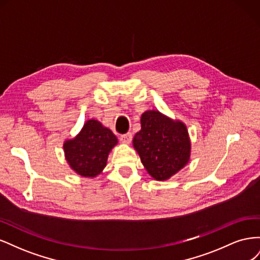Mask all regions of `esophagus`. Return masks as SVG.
<instances>
[{
	"mask_svg": "<svg viewBox=\"0 0 260 260\" xmlns=\"http://www.w3.org/2000/svg\"><path fill=\"white\" fill-rule=\"evenodd\" d=\"M131 140H132V135H131L130 132L129 133H125V135L120 136V141H121L122 143H124V144H129L131 142Z\"/></svg>",
	"mask_w": 260,
	"mask_h": 260,
	"instance_id": "34e87169",
	"label": "esophagus"
}]
</instances>
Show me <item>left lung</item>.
Returning <instances> with one entry per match:
<instances>
[{"instance_id": "8db88e82", "label": "left lung", "mask_w": 260, "mask_h": 260, "mask_svg": "<svg viewBox=\"0 0 260 260\" xmlns=\"http://www.w3.org/2000/svg\"><path fill=\"white\" fill-rule=\"evenodd\" d=\"M133 147L149 176L168 180L190 160L191 141L186 125L158 111H147L141 117V130L133 138Z\"/></svg>"}]
</instances>
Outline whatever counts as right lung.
Instances as JSON below:
<instances>
[{
    "label": "right lung",
    "mask_w": 260,
    "mask_h": 260,
    "mask_svg": "<svg viewBox=\"0 0 260 260\" xmlns=\"http://www.w3.org/2000/svg\"><path fill=\"white\" fill-rule=\"evenodd\" d=\"M117 143L111 130L100 121L90 119L74 139L65 141V158L78 175L94 178L105 168L108 154Z\"/></svg>",
    "instance_id": "add662e5"
}]
</instances>
